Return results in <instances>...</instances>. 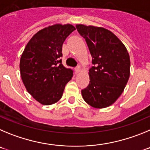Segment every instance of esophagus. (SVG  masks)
<instances>
[{
  "mask_svg": "<svg viewBox=\"0 0 150 150\" xmlns=\"http://www.w3.org/2000/svg\"><path fill=\"white\" fill-rule=\"evenodd\" d=\"M81 71V67H80V66H78V67H76L75 68V73L76 74H78V72H80Z\"/></svg>",
  "mask_w": 150,
  "mask_h": 150,
  "instance_id": "1",
  "label": "esophagus"
}]
</instances>
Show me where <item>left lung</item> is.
Segmentation results:
<instances>
[{
    "label": "left lung",
    "instance_id": "obj_1",
    "mask_svg": "<svg viewBox=\"0 0 150 150\" xmlns=\"http://www.w3.org/2000/svg\"><path fill=\"white\" fill-rule=\"evenodd\" d=\"M92 56L90 83L81 90L87 104L96 108H107L123 92L130 75L127 49L114 33L103 28L77 25Z\"/></svg>",
    "mask_w": 150,
    "mask_h": 150
}]
</instances>
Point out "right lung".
<instances>
[{"label":"right lung","instance_id":"right-lung-1","mask_svg":"<svg viewBox=\"0 0 150 150\" xmlns=\"http://www.w3.org/2000/svg\"><path fill=\"white\" fill-rule=\"evenodd\" d=\"M75 30L72 25H54L41 30L30 39L20 60V72L27 90L42 105H52L63 96L73 75L62 63V46Z\"/></svg>","mask_w":150,"mask_h":150}]
</instances>
